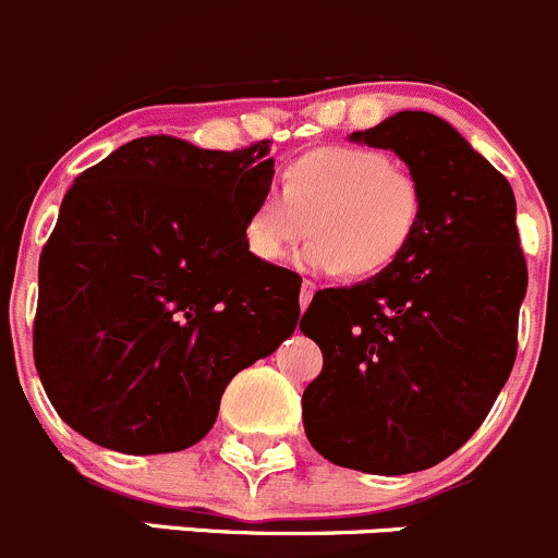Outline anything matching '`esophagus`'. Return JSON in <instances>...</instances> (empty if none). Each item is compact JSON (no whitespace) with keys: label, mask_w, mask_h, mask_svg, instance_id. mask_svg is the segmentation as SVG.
I'll list each match as a JSON object with an SVG mask.
<instances>
[{"label":"esophagus","mask_w":558,"mask_h":558,"mask_svg":"<svg viewBox=\"0 0 558 558\" xmlns=\"http://www.w3.org/2000/svg\"><path fill=\"white\" fill-rule=\"evenodd\" d=\"M314 292H317V284H314V281H308V279L303 281V284H301V308H308Z\"/></svg>","instance_id":"obj_1"}]
</instances>
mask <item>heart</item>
Wrapping results in <instances>:
<instances>
[{
    "instance_id": "obj_1",
    "label": "heart",
    "mask_w": 558,
    "mask_h": 558,
    "mask_svg": "<svg viewBox=\"0 0 558 558\" xmlns=\"http://www.w3.org/2000/svg\"><path fill=\"white\" fill-rule=\"evenodd\" d=\"M418 222L422 187L411 171L378 150L325 147L287 166L281 187L263 191L244 222V244L257 263L274 266L312 231L303 268L376 277L403 257Z\"/></svg>"
}]
</instances>
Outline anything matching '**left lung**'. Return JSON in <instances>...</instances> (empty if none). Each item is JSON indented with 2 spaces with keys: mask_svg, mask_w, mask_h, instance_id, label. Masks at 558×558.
<instances>
[{
  "mask_svg": "<svg viewBox=\"0 0 558 558\" xmlns=\"http://www.w3.org/2000/svg\"><path fill=\"white\" fill-rule=\"evenodd\" d=\"M349 142L403 160L422 222L387 271L319 292L303 314L325 357L303 427L332 464L405 475L462 449L510 376L526 295L515 195L438 114L405 109Z\"/></svg>",
  "mask_w": 558,
  "mask_h": 558,
  "instance_id": "left-lung-1",
  "label": "left lung"
}]
</instances>
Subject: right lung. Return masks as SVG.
Returning a JSON list of instances; mask_svg holds the SVG:
<instances>
[{"label":"right lung","mask_w":558,"mask_h":558,"mask_svg":"<svg viewBox=\"0 0 558 558\" xmlns=\"http://www.w3.org/2000/svg\"><path fill=\"white\" fill-rule=\"evenodd\" d=\"M268 150L142 136L69 187L39 260L34 363L83 438L123 453L187 449L231 378L292 336L301 277L244 244L274 180Z\"/></svg>","instance_id":"obj_1"}]
</instances>
